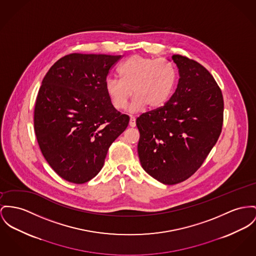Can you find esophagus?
Segmentation results:
<instances>
[{
  "label": "esophagus",
  "instance_id": "obj_1",
  "mask_svg": "<svg viewBox=\"0 0 256 256\" xmlns=\"http://www.w3.org/2000/svg\"><path fill=\"white\" fill-rule=\"evenodd\" d=\"M129 125L131 127H135L136 126V118L134 116H130V122H129Z\"/></svg>",
  "mask_w": 256,
  "mask_h": 256
}]
</instances>
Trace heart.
<instances>
[{"instance_id":"b5f03b06","label":"heart","mask_w":256,"mask_h":256,"mask_svg":"<svg viewBox=\"0 0 256 256\" xmlns=\"http://www.w3.org/2000/svg\"><path fill=\"white\" fill-rule=\"evenodd\" d=\"M120 80L108 78L106 91L112 106L124 110L134 94L130 110L138 112L146 106L158 108L170 99L176 74L174 66L164 60L134 55L118 68ZM134 93H132V90Z\"/></svg>"}]
</instances>
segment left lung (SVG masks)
Masks as SVG:
<instances>
[{
  "mask_svg": "<svg viewBox=\"0 0 256 256\" xmlns=\"http://www.w3.org/2000/svg\"><path fill=\"white\" fill-rule=\"evenodd\" d=\"M178 87L164 106L136 118L138 154L142 169L164 184L184 182L198 170L220 136L224 102L206 68L172 55Z\"/></svg>",
  "mask_w": 256,
  "mask_h": 256,
  "instance_id": "1",
  "label": "left lung"
}]
</instances>
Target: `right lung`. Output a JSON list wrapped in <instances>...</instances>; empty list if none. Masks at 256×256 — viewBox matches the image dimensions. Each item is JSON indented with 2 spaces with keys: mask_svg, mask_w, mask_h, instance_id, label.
<instances>
[{
  "mask_svg": "<svg viewBox=\"0 0 256 256\" xmlns=\"http://www.w3.org/2000/svg\"><path fill=\"white\" fill-rule=\"evenodd\" d=\"M121 55L72 53L55 62L40 87L34 128L42 154L65 180L82 184L101 170L110 144L129 124L106 91Z\"/></svg>",
  "mask_w": 256,
  "mask_h": 256,
  "instance_id": "obj_1",
  "label": "right lung"
}]
</instances>
